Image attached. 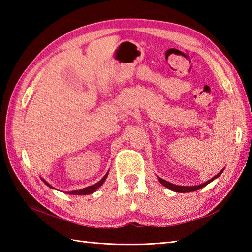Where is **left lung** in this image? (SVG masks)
Listing matches in <instances>:
<instances>
[{
  "mask_svg": "<svg viewBox=\"0 0 252 252\" xmlns=\"http://www.w3.org/2000/svg\"><path fill=\"white\" fill-rule=\"evenodd\" d=\"M223 170H224V169H223ZM223 170H222V171H220V172H219L216 176H213V178H212L211 180L207 181L206 183L200 184V185H196V186H180V185H175V184H172V183H169V182L162 180L161 178H158V180H159L160 183H161L163 186L168 187V189H171V190L176 191V192H189V191H195V190L200 189H202L203 186L208 185L209 183H210V182H212L213 180H216L217 178H219V176H220V175L222 174Z\"/></svg>",
  "mask_w": 252,
  "mask_h": 252,
  "instance_id": "obj_1",
  "label": "left lung"
}]
</instances>
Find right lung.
<instances>
[{
    "label": "right lung",
    "instance_id": "right-lung-1",
    "mask_svg": "<svg viewBox=\"0 0 252 252\" xmlns=\"http://www.w3.org/2000/svg\"><path fill=\"white\" fill-rule=\"evenodd\" d=\"M107 175H108V172H107V173L105 174V176H104L103 179H101L99 182H97V183L94 184V185L88 186V187H85V189H79V190H72V191H69L68 194H70V195H89V194H92V192H94V191L97 190V189H98L99 186L103 185V183L105 182V180L107 179ZM43 182H44V183H45L47 186H50L51 189H54V187L51 186L49 183H47L46 181H44V180H43Z\"/></svg>",
    "mask_w": 252,
    "mask_h": 252
}]
</instances>
